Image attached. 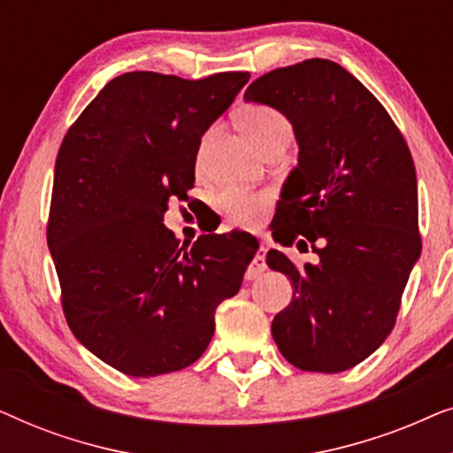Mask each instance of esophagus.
Segmentation results:
<instances>
[{
	"mask_svg": "<svg viewBox=\"0 0 453 453\" xmlns=\"http://www.w3.org/2000/svg\"><path fill=\"white\" fill-rule=\"evenodd\" d=\"M265 268H268V264H265V250H259L250 264V268H247V280H256L257 276L264 274Z\"/></svg>",
	"mask_w": 453,
	"mask_h": 453,
	"instance_id": "34e87169",
	"label": "esophagus"
}]
</instances>
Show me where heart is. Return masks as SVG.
Wrapping results in <instances>:
<instances>
[{
	"mask_svg": "<svg viewBox=\"0 0 453 453\" xmlns=\"http://www.w3.org/2000/svg\"><path fill=\"white\" fill-rule=\"evenodd\" d=\"M239 126L247 135H250V140L259 148V150L278 138H290V132H293L287 117H284L280 111L268 107V104H250V107H245L239 113ZM212 132L214 129L203 134L200 146H197V165H202L208 142L212 138ZM265 206H268V196L262 194V191L226 188L216 196V208L220 210V214L225 216L226 222L237 226L256 225V222L262 219Z\"/></svg>",
	"mask_w": 453,
	"mask_h": 453,
	"instance_id": "heart-1",
	"label": "heart"
}]
</instances>
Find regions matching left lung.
<instances>
[{"instance_id": "1", "label": "left lung", "mask_w": 453, "mask_h": 453, "mask_svg": "<svg viewBox=\"0 0 453 453\" xmlns=\"http://www.w3.org/2000/svg\"><path fill=\"white\" fill-rule=\"evenodd\" d=\"M243 98L280 111L299 144L272 234L284 247L301 236L296 247L311 243L319 256L299 268L282 251H268L270 268L295 288L272 336L296 369L340 373L392 332L420 256L411 150L383 104L330 59L264 73Z\"/></svg>"}]
</instances>
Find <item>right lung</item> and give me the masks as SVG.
Here are the masks:
<instances>
[{"instance_id": "obj_1", "label": "right lung", "mask_w": 453, "mask_h": 453, "mask_svg": "<svg viewBox=\"0 0 453 453\" xmlns=\"http://www.w3.org/2000/svg\"><path fill=\"white\" fill-rule=\"evenodd\" d=\"M250 72L183 80L127 72L67 129L55 160L47 243L67 326L132 377L189 367L214 336L216 307L239 293L257 241L200 234L179 245L163 225L196 181L202 135Z\"/></svg>"}]
</instances>
